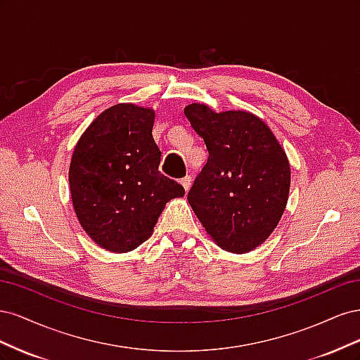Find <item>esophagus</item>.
<instances>
[{
  "instance_id": "esophagus-1",
  "label": "esophagus",
  "mask_w": 360,
  "mask_h": 360,
  "mask_svg": "<svg viewBox=\"0 0 360 360\" xmlns=\"http://www.w3.org/2000/svg\"><path fill=\"white\" fill-rule=\"evenodd\" d=\"M180 183H181V186L184 188V191H189V188H191V183H192V180H191V177L189 176H186V177H183L181 180H180Z\"/></svg>"
}]
</instances>
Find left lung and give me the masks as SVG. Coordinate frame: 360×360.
Returning a JSON list of instances; mask_svg holds the SVG:
<instances>
[{
    "instance_id": "1",
    "label": "left lung",
    "mask_w": 360,
    "mask_h": 360,
    "mask_svg": "<svg viewBox=\"0 0 360 360\" xmlns=\"http://www.w3.org/2000/svg\"><path fill=\"white\" fill-rule=\"evenodd\" d=\"M184 115L209 150L188 193L192 210L217 246L250 252L274 233L287 207L291 171L285 151L252 112H216L191 103Z\"/></svg>"
}]
</instances>
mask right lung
Instances as JSON below:
<instances>
[{"label": "right lung", "instance_id": "obj_1", "mask_svg": "<svg viewBox=\"0 0 360 360\" xmlns=\"http://www.w3.org/2000/svg\"><path fill=\"white\" fill-rule=\"evenodd\" d=\"M155 111L118 103L97 115L73 150L69 184L84 231L111 252L136 249L153 234L165 204L184 197L159 171Z\"/></svg>", "mask_w": 360, "mask_h": 360}]
</instances>
